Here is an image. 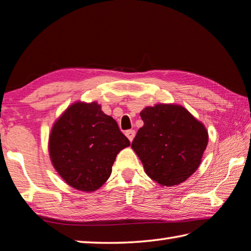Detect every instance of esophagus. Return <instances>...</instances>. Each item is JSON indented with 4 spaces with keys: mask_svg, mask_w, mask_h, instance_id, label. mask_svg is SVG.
<instances>
[{
    "mask_svg": "<svg viewBox=\"0 0 251 251\" xmlns=\"http://www.w3.org/2000/svg\"><path fill=\"white\" fill-rule=\"evenodd\" d=\"M125 135L127 136V138H128V140H129V142H132L134 140V137H135V130L134 129L126 130Z\"/></svg>",
    "mask_w": 251,
    "mask_h": 251,
    "instance_id": "1",
    "label": "esophagus"
}]
</instances>
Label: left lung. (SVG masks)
Instances as JSON below:
<instances>
[{
    "label": "left lung",
    "instance_id": "8db88e82",
    "mask_svg": "<svg viewBox=\"0 0 251 251\" xmlns=\"http://www.w3.org/2000/svg\"><path fill=\"white\" fill-rule=\"evenodd\" d=\"M144 126L132 149L147 176L163 186L184 182L196 172L208 145V132L184 107L160 104L141 111Z\"/></svg>",
    "mask_w": 251,
    "mask_h": 251
}]
</instances>
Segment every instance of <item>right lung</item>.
<instances>
[{"mask_svg": "<svg viewBox=\"0 0 251 251\" xmlns=\"http://www.w3.org/2000/svg\"><path fill=\"white\" fill-rule=\"evenodd\" d=\"M129 145L116 121L97 102H75L54 123L49 153L66 183L90 192L108 180L119 151Z\"/></svg>", "mask_w": 251, "mask_h": 251, "instance_id": "obj_1", "label": "right lung"}]
</instances>
